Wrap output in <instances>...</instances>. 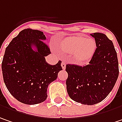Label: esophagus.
I'll list each match as a JSON object with an SVG mask.
<instances>
[{
    "mask_svg": "<svg viewBox=\"0 0 122 122\" xmlns=\"http://www.w3.org/2000/svg\"><path fill=\"white\" fill-rule=\"evenodd\" d=\"M66 62H65V61H62V63H61V67H62V68L64 70V69L66 68Z\"/></svg>",
    "mask_w": 122,
    "mask_h": 122,
    "instance_id": "34e87169",
    "label": "esophagus"
}]
</instances>
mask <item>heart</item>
Returning a JSON list of instances; mask_svg holds the SVG:
<instances>
[{
	"label": "heart",
	"instance_id": "obj_1",
	"mask_svg": "<svg viewBox=\"0 0 122 122\" xmlns=\"http://www.w3.org/2000/svg\"><path fill=\"white\" fill-rule=\"evenodd\" d=\"M61 50L68 54H73L76 61L83 63L88 61L96 50V42L91 38L80 36H68L61 43Z\"/></svg>",
	"mask_w": 122,
	"mask_h": 122
}]
</instances>
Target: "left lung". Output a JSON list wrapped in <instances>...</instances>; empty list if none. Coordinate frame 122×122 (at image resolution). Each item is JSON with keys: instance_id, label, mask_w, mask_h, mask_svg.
I'll return each instance as SVG.
<instances>
[{"instance_id": "obj_1", "label": "left lung", "mask_w": 122, "mask_h": 122, "mask_svg": "<svg viewBox=\"0 0 122 122\" xmlns=\"http://www.w3.org/2000/svg\"><path fill=\"white\" fill-rule=\"evenodd\" d=\"M97 48L85 66L67 64L69 97L76 102L93 105L103 101L112 90L119 76L118 59L112 41L104 34L93 33Z\"/></svg>"}]
</instances>
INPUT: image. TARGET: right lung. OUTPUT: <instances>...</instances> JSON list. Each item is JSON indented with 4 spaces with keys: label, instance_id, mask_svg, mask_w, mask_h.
Listing matches in <instances>:
<instances>
[{
    "label": "right lung",
    "instance_id": "obj_1",
    "mask_svg": "<svg viewBox=\"0 0 122 122\" xmlns=\"http://www.w3.org/2000/svg\"><path fill=\"white\" fill-rule=\"evenodd\" d=\"M46 39L43 32L25 29L6 47L2 62L4 82L11 95L21 103L43 102L49 84L62 70L61 61L54 66L46 61L45 56L51 54L43 41Z\"/></svg>",
    "mask_w": 122,
    "mask_h": 122
}]
</instances>
